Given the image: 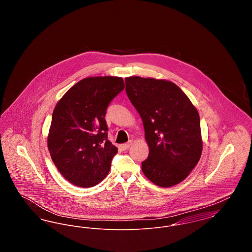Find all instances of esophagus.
<instances>
[{
	"label": "esophagus",
	"mask_w": 252,
	"mask_h": 252,
	"mask_svg": "<svg viewBox=\"0 0 252 252\" xmlns=\"http://www.w3.org/2000/svg\"><path fill=\"white\" fill-rule=\"evenodd\" d=\"M130 145H131V142H129L127 144H121L120 148L123 151H125V150H127L130 147Z\"/></svg>",
	"instance_id": "esophagus-1"
}]
</instances>
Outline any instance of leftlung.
<instances>
[{"label":"left lung","mask_w":252,"mask_h":252,"mask_svg":"<svg viewBox=\"0 0 252 252\" xmlns=\"http://www.w3.org/2000/svg\"><path fill=\"white\" fill-rule=\"evenodd\" d=\"M126 91L144 124L148 158L145 177L160 187L185 180L202 153L200 119L196 108L178 86L167 80L131 76Z\"/></svg>","instance_id":"left-lung-1"}]
</instances>
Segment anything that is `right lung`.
Returning <instances> with one entry per match:
<instances>
[{
    "label": "right lung",
    "instance_id": "right-lung-1",
    "mask_svg": "<svg viewBox=\"0 0 252 252\" xmlns=\"http://www.w3.org/2000/svg\"><path fill=\"white\" fill-rule=\"evenodd\" d=\"M124 88L122 77H87L72 86L54 109L50 155L73 185L89 188L107 177L118 149L108 140L105 116L109 103Z\"/></svg>",
    "mask_w": 252,
    "mask_h": 252
}]
</instances>
